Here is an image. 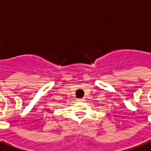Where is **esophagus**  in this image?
Listing matches in <instances>:
<instances>
[{"label":"esophagus","mask_w":151,"mask_h":151,"mask_svg":"<svg viewBox=\"0 0 151 151\" xmlns=\"http://www.w3.org/2000/svg\"><path fill=\"white\" fill-rule=\"evenodd\" d=\"M77 101H85L84 98H78V99H77Z\"/></svg>","instance_id":"obj_1"}]
</instances>
